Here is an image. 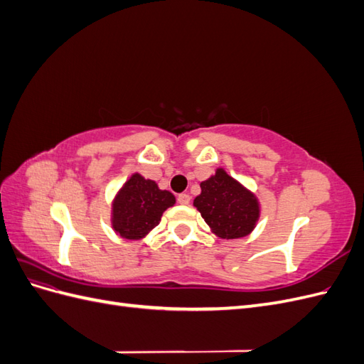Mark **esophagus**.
<instances>
[{
	"label": "esophagus",
	"mask_w": 364,
	"mask_h": 364,
	"mask_svg": "<svg viewBox=\"0 0 364 364\" xmlns=\"http://www.w3.org/2000/svg\"><path fill=\"white\" fill-rule=\"evenodd\" d=\"M178 202H179L181 205H188V203L191 202V197H190V194L182 193V194L178 196Z\"/></svg>",
	"instance_id": "esophagus-1"
}]
</instances>
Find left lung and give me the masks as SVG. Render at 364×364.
I'll return each instance as SVG.
<instances>
[{"label": "left lung", "instance_id": "obj_1", "mask_svg": "<svg viewBox=\"0 0 364 364\" xmlns=\"http://www.w3.org/2000/svg\"><path fill=\"white\" fill-rule=\"evenodd\" d=\"M202 193L194 199V206L202 214L213 232L226 240L243 238L257 226L259 202L257 196L223 170L200 183Z\"/></svg>", "mask_w": 364, "mask_h": 364}]
</instances>
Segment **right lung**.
I'll return each instance as SVG.
<instances>
[{"label":"right lung","instance_id":"1","mask_svg":"<svg viewBox=\"0 0 364 364\" xmlns=\"http://www.w3.org/2000/svg\"><path fill=\"white\" fill-rule=\"evenodd\" d=\"M174 203L170 191L159 190L155 181L134 173L112 202V228L126 240H141L159 225L165 209Z\"/></svg>","mask_w":364,"mask_h":364}]
</instances>
